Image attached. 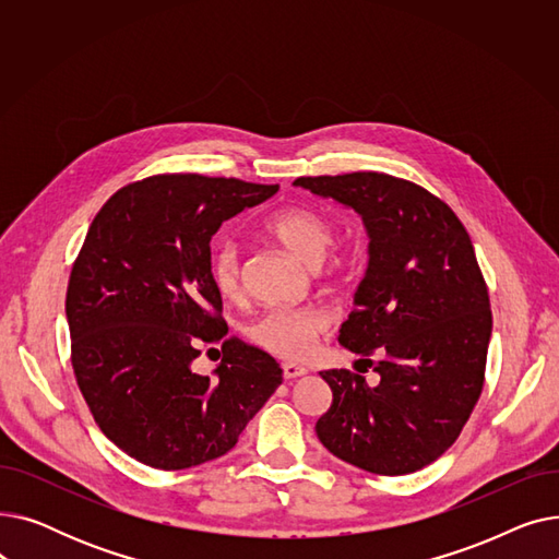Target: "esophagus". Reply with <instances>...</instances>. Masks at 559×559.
Returning <instances> with one entry per match:
<instances>
[{"instance_id":"esophagus-1","label":"esophagus","mask_w":559,"mask_h":559,"mask_svg":"<svg viewBox=\"0 0 559 559\" xmlns=\"http://www.w3.org/2000/svg\"><path fill=\"white\" fill-rule=\"evenodd\" d=\"M306 373H308V369L301 367V365H295V362H285V365H283V376H285L287 380L301 378V376H306Z\"/></svg>"}]
</instances>
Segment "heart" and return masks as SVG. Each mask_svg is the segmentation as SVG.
<instances>
[{
  "mask_svg": "<svg viewBox=\"0 0 559 559\" xmlns=\"http://www.w3.org/2000/svg\"><path fill=\"white\" fill-rule=\"evenodd\" d=\"M264 233L276 240L289 255L310 270L324 264L333 242V226L310 209L289 205L264 222ZM211 278L215 289L228 301L242 297V253L238 245L224 240L211 253ZM331 319L317 308H272L262 312L249 326V337L287 360L308 358L317 342L329 331Z\"/></svg>",
  "mask_w": 559,
  "mask_h": 559,
  "instance_id": "1",
  "label": "heart"
}]
</instances>
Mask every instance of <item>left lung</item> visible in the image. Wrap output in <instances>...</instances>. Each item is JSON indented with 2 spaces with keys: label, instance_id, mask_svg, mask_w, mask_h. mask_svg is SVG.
<instances>
[{
  "label": "left lung",
  "instance_id": "left-lung-1",
  "mask_svg": "<svg viewBox=\"0 0 559 559\" xmlns=\"http://www.w3.org/2000/svg\"><path fill=\"white\" fill-rule=\"evenodd\" d=\"M295 186L354 211L369 240L337 342L365 356L378 383L321 371L333 403L314 426L319 442L369 474H413L451 449L483 392L491 310L472 238L444 201L390 174Z\"/></svg>",
  "mask_w": 559,
  "mask_h": 559
}]
</instances>
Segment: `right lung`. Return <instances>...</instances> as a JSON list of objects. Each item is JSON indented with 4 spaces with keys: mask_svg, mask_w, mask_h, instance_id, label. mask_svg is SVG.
<instances>
[{
    "mask_svg": "<svg viewBox=\"0 0 559 559\" xmlns=\"http://www.w3.org/2000/svg\"><path fill=\"white\" fill-rule=\"evenodd\" d=\"M276 192L160 174L117 190L87 228L66 299L72 367L102 432L146 466L176 472L228 453L283 383L270 354L224 340L211 278L219 226ZM217 341L214 376L194 374L198 348Z\"/></svg>",
    "mask_w": 559,
    "mask_h": 559,
    "instance_id": "right-lung-1",
    "label": "right lung"
}]
</instances>
